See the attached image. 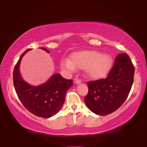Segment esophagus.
<instances>
[{
	"label": "esophagus",
	"mask_w": 147,
	"mask_h": 147,
	"mask_svg": "<svg viewBox=\"0 0 147 147\" xmlns=\"http://www.w3.org/2000/svg\"><path fill=\"white\" fill-rule=\"evenodd\" d=\"M81 82H82V81H81V79H79V78L74 79V83H75V84H80Z\"/></svg>",
	"instance_id": "obj_1"
}]
</instances>
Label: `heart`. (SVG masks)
<instances>
[{
  "label": "heart",
  "mask_w": 147,
  "mask_h": 147,
  "mask_svg": "<svg viewBox=\"0 0 147 147\" xmlns=\"http://www.w3.org/2000/svg\"><path fill=\"white\" fill-rule=\"evenodd\" d=\"M72 61L65 59L61 62L62 67L74 70L75 67L86 69L88 77L91 79L104 78L109 73L113 59L110 55H102L95 50L75 52L71 56Z\"/></svg>",
  "instance_id": "heart-1"
}]
</instances>
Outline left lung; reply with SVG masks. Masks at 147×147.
I'll use <instances>...</instances> for the list:
<instances>
[{"instance_id": "1", "label": "left lung", "mask_w": 147, "mask_h": 147, "mask_svg": "<svg viewBox=\"0 0 147 147\" xmlns=\"http://www.w3.org/2000/svg\"><path fill=\"white\" fill-rule=\"evenodd\" d=\"M135 67L127 54H119L106 79L88 82L84 101L99 115L112 113L125 102L133 83Z\"/></svg>"}]
</instances>
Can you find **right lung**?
Listing matches in <instances>:
<instances>
[{
	"label": "right lung",
	"mask_w": 147,
	"mask_h": 147,
	"mask_svg": "<svg viewBox=\"0 0 147 147\" xmlns=\"http://www.w3.org/2000/svg\"><path fill=\"white\" fill-rule=\"evenodd\" d=\"M49 53L46 48H41ZM28 49L20 57L13 72V81L18 99L24 107L38 117L48 118L59 112L65 102V94L72 86V80L64 79L59 74H55L46 83L32 86L25 82L19 72L22 57L29 51Z\"/></svg>",
	"instance_id": "1"
}]
</instances>
